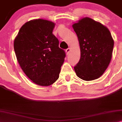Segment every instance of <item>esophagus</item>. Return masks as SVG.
<instances>
[{"instance_id":"esophagus-1","label":"esophagus","mask_w":122,"mask_h":122,"mask_svg":"<svg viewBox=\"0 0 122 122\" xmlns=\"http://www.w3.org/2000/svg\"><path fill=\"white\" fill-rule=\"evenodd\" d=\"M70 51H71V49L70 48H67V49L66 50V54L68 55L69 53V52H70Z\"/></svg>"}]
</instances>
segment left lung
<instances>
[{
  "mask_svg": "<svg viewBox=\"0 0 122 122\" xmlns=\"http://www.w3.org/2000/svg\"><path fill=\"white\" fill-rule=\"evenodd\" d=\"M80 48V61L74 67L76 75L85 81L99 78L111 61L114 41L109 30L99 22L86 17L72 25Z\"/></svg>",
  "mask_w": 122,
  "mask_h": 122,
  "instance_id": "left-lung-1",
  "label": "left lung"
}]
</instances>
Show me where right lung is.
<instances>
[{
  "mask_svg": "<svg viewBox=\"0 0 122 122\" xmlns=\"http://www.w3.org/2000/svg\"><path fill=\"white\" fill-rule=\"evenodd\" d=\"M55 23L44 19L27 22L14 41L15 56L21 68L36 84L49 86L59 77L65 52L53 34Z\"/></svg>",
  "mask_w": 122,
  "mask_h": 122,
  "instance_id": "add662e5",
  "label": "right lung"
}]
</instances>
